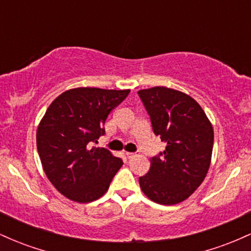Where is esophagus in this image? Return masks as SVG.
Here are the masks:
<instances>
[{
  "instance_id": "obj_1",
  "label": "esophagus",
  "mask_w": 251,
  "mask_h": 251,
  "mask_svg": "<svg viewBox=\"0 0 251 251\" xmlns=\"http://www.w3.org/2000/svg\"><path fill=\"white\" fill-rule=\"evenodd\" d=\"M138 153H139V152H126V157L128 158V159H131V158H133V157H135V155H138Z\"/></svg>"
}]
</instances>
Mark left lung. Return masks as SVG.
I'll list each match as a JSON object with an SVG mask.
<instances>
[{
  "label": "left lung",
  "mask_w": 251,
  "mask_h": 251,
  "mask_svg": "<svg viewBox=\"0 0 251 251\" xmlns=\"http://www.w3.org/2000/svg\"><path fill=\"white\" fill-rule=\"evenodd\" d=\"M150 116L153 133L166 143L151 159L139 184L151 201L174 205L185 201L204 180L211 162L214 128L188 94L166 87L138 92Z\"/></svg>",
  "instance_id": "8db88e82"
}]
</instances>
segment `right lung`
<instances>
[{
	"label": "right lung",
	"mask_w": 251,
	"mask_h": 251,
	"mask_svg": "<svg viewBox=\"0 0 251 251\" xmlns=\"http://www.w3.org/2000/svg\"><path fill=\"white\" fill-rule=\"evenodd\" d=\"M129 89L80 87L63 92L50 103L36 132L43 170L60 194L79 203L100 198L122 168V158L93 146L105 134L109 112Z\"/></svg>",
	"instance_id": "1"
}]
</instances>
